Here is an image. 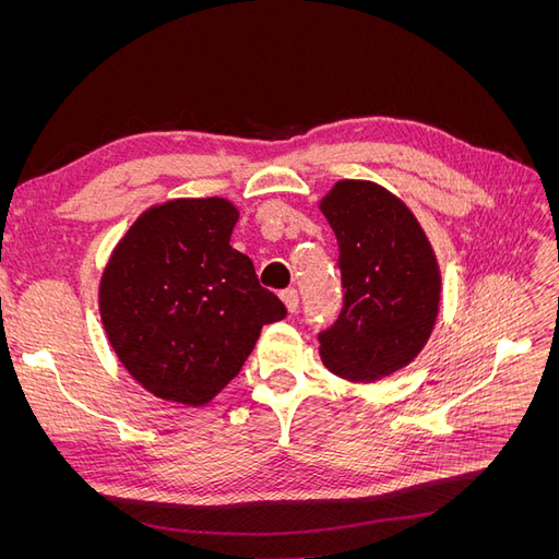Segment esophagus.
<instances>
[{
    "label": "esophagus",
    "instance_id": "obj_1",
    "mask_svg": "<svg viewBox=\"0 0 559 559\" xmlns=\"http://www.w3.org/2000/svg\"><path fill=\"white\" fill-rule=\"evenodd\" d=\"M280 298H282V302H284L286 310H289V312H296V310H298V292H296V289L282 292Z\"/></svg>",
    "mask_w": 559,
    "mask_h": 559
}]
</instances>
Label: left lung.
<instances>
[{"mask_svg":"<svg viewBox=\"0 0 559 559\" xmlns=\"http://www.w3.org/2000/svg\"><path fill=\"white\" fill-rule=\"evenodd\" d=\"M341 247L343 312L319 333L331 373L378 382L425 349L441 308V265L405 202L384 186L341 179L319 200Z\"/></svg>","mask_w":559,"mask_h":559,"instance_id":"8db88e82","label":"left lung"}]
</instances>
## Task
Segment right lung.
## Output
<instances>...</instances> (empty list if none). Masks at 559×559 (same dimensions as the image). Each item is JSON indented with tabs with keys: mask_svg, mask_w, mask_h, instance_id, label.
<instances>
[{
	"mask_svg": "<svg viewBox=\"0 0 559 559\" xmlns=\"http://www.w3.org/2000/svg\"><path fill=\"white\" fill-rule=\"evenodd\" d=\"M240 210L175 198L144 210L99 277V317L128 373L156 399L207 405L240 373L261 329L286 317L230 247Z\"/></svg>",
	"mask_w": 559,
	"mask_h": 559,
	"instance_id": "right-lung-1",
	"label": "right lung"
}]
</instances>
